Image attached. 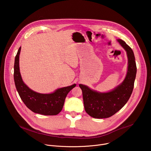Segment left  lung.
<instances>
[{"label":"left lung","mask_w":151,"mask_h":151,"mask_svg":"<svg viewBox=\"0 0 151 151\" xmlns=\"http://www.w3.org/2000/svg\"><path fill=\"white\" fill-rule=\"evenodd\" d=\"M116 40L126 51L128 58L127 72L122 82L104 93L92 90L87 85H79L82 91L85 110L94 118H107L114 115L127 103L133 90L137 72L134 52L124 40L119 39Z\"/></svg>","instance_id":"obj_1"}]
</instances>
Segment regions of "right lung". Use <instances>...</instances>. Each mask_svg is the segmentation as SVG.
Masks as SVG:
<instances>
[{
	"mask_svg": "<svg viewBox=\"0 0 151 151\" xmlns=\"http://www.w3.org/2000/svg\"><path fill=\"white\" fill-rule=\"evenodd\" d=\"M20 51L21 47L15 58L14 78L15 87L21 99L30 110L36 114L44 115L58 114L63 109L68 94L75 87L76 84L58 88L49 94H42L31 90L23 82L19 72Z\"/></svg>",
	"mask_w": 151,
	"mask_h": 151,
	"instance_id": "obj_1",
	"label": "right lung"
}]
</instances>
